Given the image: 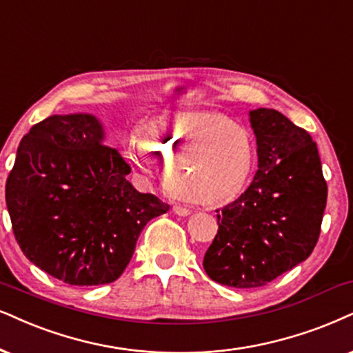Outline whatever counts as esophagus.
<instances>
[{
  "label": "esophagus",
  "instance_id": "34e87169",
  "mask_svg": "<svg viewBox=\"0 0 353 353\" xmlns=\"http://www.w3.org/2000/svg\"><path fill=\"white\" fill-rule=\"evenodd\" d=\"M172 210H174V213H176V215H179V216L190 215V210L187 207H182V205H174Z\"/></svg>",
  "mask_w": 353,
  "mask_h": 353
}]
</instances>
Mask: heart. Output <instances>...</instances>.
Wrapping results in <instances>:
<instances>
[{"instance_id":"b5f03b06","label":"heart","mask_w":353,"mask_h":353,"mask_svg":"<svg viewBox=\"0 0 353 353\" xmlns=\"http://www.w3.org/2000/svg\"><path fill=\"white\" fill-rule=\"evenodd\" d=\"M128 154L141 171L166 164L168 184L192 202L233 199L246 185L256 151L251 132L216 112H182L156 120L130 141Z\"/></svg>"}]
</instances>
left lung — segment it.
Segmentation results:
<instances>
[{"instance_id":"1","label":"left lung","mask_w":353,"mask_h":353,"mask_svg":"<svg viewBox=\"0 0 353 353\" xmlns=\"http://www.w3.org/2000/svg\"><path fill=\"white\" fill-rule=\"evenodd\" d=\"M259 169L251 185L216 210L218 231L203 257L216 283L257 288L306 261L327 200L318 146L275 109L249 112Z\"/></svg>"}]
</instances>
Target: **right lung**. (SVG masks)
<instances>
[{
  "mask_svg": "<svg viewBox=\"0 0 353 353\" xmlns=\"http://www.w3.org/2000/svg\"><path fill=\"white\" fill-rule=\"evenodd\" d=\"M88 114L52 115L21 140L6 205L21 251L77 287L117 280L146 223L169 210L127 181L132 168Z\"/></svg>",
  "mask_w": 353,
  "mask_h": 353,
  "instance_id": "right-lung-1",
  "label": "right lung"
}]
</instances>
